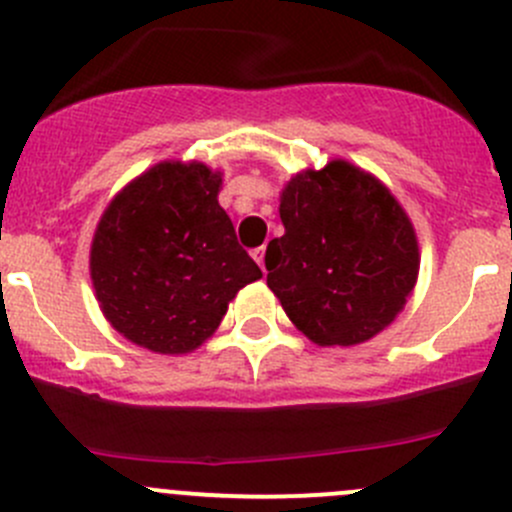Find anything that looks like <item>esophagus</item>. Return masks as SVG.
I'll return each instance as SVG.
<instances>
[{
  "mask_svg": "<svg viewBox=\"0 0 512 512\" xmlns=\"http://www.w3.org/2000/svg\"><path fill=\"white\" fill-rule=\"evenodd\" d=\"M265 250H267L265 245H262V247H255V250H252V257H255L257 265L262 267V272H265Z\"/></svg>",
  "mask_w": 512,
  "mask_h": 512,
  "instance_id": "34e87169",
  "label": "esophagus"
}]
</instances>
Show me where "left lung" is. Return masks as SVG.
Listing matches in <instances>:
<instances>
[{
    "label": "left lung",
    "mask_w": 512,
    "mask_h": 512,
    "mask_svg": "<svg viewBox=\"0 0 512 512\" xmlns=\"http://www.w3.org/2000/svg\"><path fill=\"white\" fill-rule=\"evenodd\" d=\"M285 235L267 245V287L322 347L379 334L418 277L414 227L394 195L364 170L332 160L282 190Z\"/></svg>",
    "instance_id": "8db88e82"
}]
</instances>
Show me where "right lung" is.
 <instances>
[{"label": "right lung", "instance_id": "1", "mask_svg": "<svg viewBox=\"0 0 512 512\" xmlns=\"http://www.w3.org/2000/svg\"><path fill=\"white\" fill-rule=\"evenodd\" d=\"M220 183L203 163H158L103 213L91 280L108 322L138 347L193 352L262 277L220 208Z\"/></svg>", "mask_w": 512, "mask_h": 512}]
</instances>
